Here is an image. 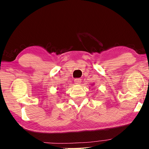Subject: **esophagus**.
Returning <instances> with one entry per match:
<instances>
[{"label": "esophagus", "instance_id": "1", "mask_svg": "<svg viewBox=\"0 0 149 149\" xmlns=\"http://www.w3.org/2000/svg\"><path fill=\"white\" fill-rule=\"evenodd\" d=\"M74 82L75 84H80V83L81 82V79H80V78H75L74 79Z\"/></svg>", "mask_w": 149, "mask_h": 149}]
</instances>
